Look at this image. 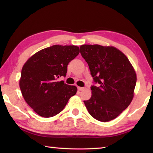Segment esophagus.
<instances>
[{
  "mask_svg": "<svg viewBox=\"0 0 153 153\" xmlns=\"http://www.w3.org/2000/svg\"><path fill=\"white\" fill-rule=\"evenodd\" d=\"M77 89H78V90H79V91H82V90H84L85 89V88L78 87V88H77Z\"/></svg>",
  "mask_w": 153,
  "mask_h": 153,
  "instance_id": "1",
  "label": "esophagus"
}]
</instances>
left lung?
I'll return each mask as SVG.
<instances>
[{"instance_id": "obj_1", "label": "left lung", "mask_w": 153, "mask_h": 153, "mask_svg": "<svg viewBox=\"0 0 153 153\" xmlns=\"http://www.w3.org/2000/svg\"><path fill=\"white\" fill-rule=\"evenodd\" d=\"M80 53L99 84L91 87V98L84 100L85 106L97 120H113L133 99L137 79L134 68L122 52L112 46L81 45Z\"/></svg>"}]
</instances>
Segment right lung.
Listing matches in <instances>:
<instances>
[{"instance_id":"1","label":"right lung","mask_w":153,"mask_h":153,"mask_svg":"<svg viewBox=\"0 0 153 153\" xmlns=\"http://www.w3.org/2000/svg\"><path fill=\"white\" fill-rule=\"evenodd\" d=\"M79 53L77 46L53 45L36 53L23 66L19 79L22 96L41 117L57 115L76 94V86L57 78L66 76L69 63Z\"/></svg>"}]
</instances>
